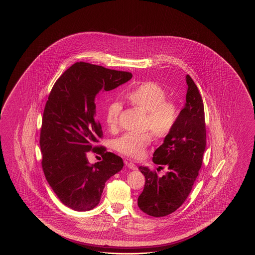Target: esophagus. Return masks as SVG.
I'll return each mask as SVG.
<instances>
[{
    "label": "esophagus",
    "instance_id": "1",
    "mask_svg": "<svg viewBox=\"0 0 255 255\" xmlns=\"http://www.w3.org/2000/svg\"><path fill=\"white\" fill-rule=\"evenodd\" d=\"M126 165L131 168V169H136V166L133 162H129V161H126Z\"/></svg>",
    "mask_w": 255,
    "mask_h": 255
}]
</instances>
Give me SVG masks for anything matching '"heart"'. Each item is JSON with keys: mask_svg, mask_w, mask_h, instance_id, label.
I'll return each mask as SVG.
<instances>
[{"mask_svg": "<svg viewBox=\"0 0 255 255\" xmlns=\"http://www.w3.org/2000/svg\"><path fill=\"white\" fill-rule=\"evenodd\" d=\"M168 91L156 82L141 83L126 94V98L135 108L146 113L144 129L151 131L157 139L168 136L177 123L179 109L173 100L168 99ZM121 105L110 104L106 112V122L114 131L120 125ZM151 133H128L115 142V149L127 157L138 159L145 156L146 147L152 142Z\"/></svg>", "mask_w": 255, "mask_h": 255, "instance_id": "obj_1", "label": "heart"}]
</instances>
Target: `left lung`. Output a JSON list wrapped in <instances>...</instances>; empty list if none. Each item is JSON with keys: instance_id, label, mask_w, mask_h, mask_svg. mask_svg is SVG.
Here are the masks:
<instances>
[{"instance_id": "obj_1", "label": "left lung", "mask_w": 255, "mask_h": 255, "mask_svg": "<svg viewBox=\"0 0 255 255\" xmlns=\"http://www.w3.org/2000/svg\"><path fill=\"white\" fill-rule=\"evenodd\" d=\"M186 104L171 133L153 154L157 171L167 169L163 176L156 170L139 167L145 176L144 190L137 205L149 216L164 217L175 212L187 200L202 165L206 146L204 106L200 91L189 75Z\"/></svg>"}]
</instances>
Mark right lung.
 <instances>
[{"mask_svg": "<svg viewBox=\"0 0 255 255\" xmlns=\"http://www.w3.org/2000/svg\"><path fill=\"white\" fill-rule=\"evenodd\" d=\"M132 74L101 65L77 62L54 83L43 110L40 133L42 168L60 201L75 211L98 205L105 183L120 171L123 159L98 146L103 137L96 118V98L128 81ZM89 151L102 155L90 165Z\"/></svg>", "mask_w": 255, "mask_h": 255, "instance_id": "1", "label": "right lung"}]
</instances>
